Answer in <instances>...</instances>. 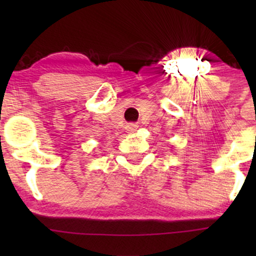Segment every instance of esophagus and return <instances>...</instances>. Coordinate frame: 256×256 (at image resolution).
<instances>
[{
    "label": "esophagus",
    "instance_id": "1",
    "mask_svg": "<svg viewBox=\"0 0 256 256\" xmlns=\"http://www.w3.org/2000/svg\"><path fill=\"white\" fill-rule=\"evenodd\" d=\"M138 128V126L136 124H134V122H130V124L126 125V131L128 132H134Z\"/></svg>",
    "mask_w": 256,
    "mask_h": 256
}]
</instances>
